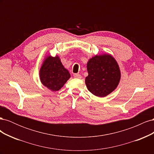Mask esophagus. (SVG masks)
Returning <instances> with one entry per match:
<instances>
[{
    "label": "esophagus",
    "mask_w": 154,
    "mask_h": 154,
    "mask_svg": "<svg viewBox=\"0 0 154 154\" xmlns=\"http://www.w3.org/2000/svg\"><path fill=\"white\" fill-rule=\"evenodd\" d=\"M74 77L75 78H79V79L82 78V76L80 75V74H74Z\"/></svg>",
    "instance_id": "esophagus-1"
}]
</instances>
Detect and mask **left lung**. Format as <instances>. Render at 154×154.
I'll list each match as a JSON object with an SVG mask.
<instances>
[{"label": "left lung", "instance_id": "8db88e82", "mask_svg": "<svg viewBox=\"0 0 154 154\" xmlns=\"http://www.w3.org/2000/svg\"><path fill=\"white\" fill-rule=\"evenodd\" d=\"M88 76L85 84L92 94L105 97L117 88L121 71L115 58L109 54L96 55L87 64Z\"/></svg>", "mask_w": 154, "mask_h": 154}]
</instances>
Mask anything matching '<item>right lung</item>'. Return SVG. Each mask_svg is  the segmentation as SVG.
Returning <instances> with one entry per match:
<instances>
[{
	"mask_svg": "<svg viewBox=\"0 0 154 154\" xmlns=\"http://www.w3.org/2000/svg\"><path fill=\"white\" fill-rule=\"evenodd\" d=\"M39 74L42 83L51 91H59L71 78V74L63 67L58 56H47Z\"/></svg>",
	"mask_w": 154,
	"mask_h": 154,
	"instance_id": "obj_1",
	"label": "right lung"
}]
</instances>
